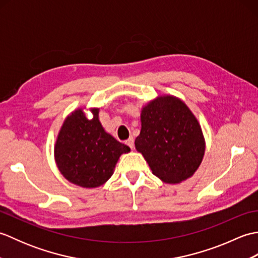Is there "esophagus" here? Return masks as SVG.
Returning <instances> with one entry per match:
<instances>
[{"label": "esophagus", "mask_w": 258, "mask_h": 258, "mask_svg": "<svg viewBox=\"0 0 258 258\" xmlns=\"http://www.w3.org/2000/svg\"><path fill=\"white\" fill-rule=\"evenodd\" d=\"M125 144L131 147V150L134 149V139L133 138H130L128 140L125 141Z\"/></svg>", "instance_id": "34e87169"}]
</instances>
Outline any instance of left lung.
Returning a JSON list of instances; mask_svg holds the SVG:
<instances>
[{
    "label": "left lung",
    "instance_id": "1",
    "mask_svg": "<svg viewBox=\"0 0 258 258\" xmlns=\"http://www.w3.org/2000/svg\"><path fill=\"white\" fill-rule=\"evenodd\" d=\"M205 147L200 122L179 97L158 95L142 107L135 149L162 182L178 184L193 176Z\"/></svg>",
    "mask_w": 258,
    "mask_h": 258
}]
</instances>
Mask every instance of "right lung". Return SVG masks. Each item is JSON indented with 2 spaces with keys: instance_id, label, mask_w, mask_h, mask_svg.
Wrapping results in <instances>:
<instances>
[{
  "instance_id": "add662e5",
  "label": "right lung",
  "mask_w": 258,
  "mask_h": 258,
  "mask_svg": "<svg viewBox=\"0 0 258 258\" xmlns=\"http://www.w3.org/2000/svg\"><path fill=\"white\" fill-rule=\"evenodd\" d=\"M86 107L71 112L58 131L54 144V160L59 173L69 182L84 188L105 184L114 173L119 156L131 151L102 126L100 108Z\"/></svg>"
}]
</instances>
